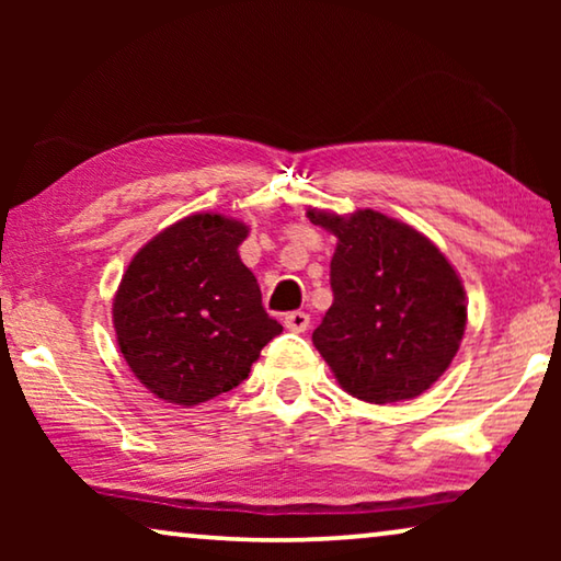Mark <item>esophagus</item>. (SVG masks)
I'll list each match as a JSON object with an SVG mask.
<instances>
[{"mask_svg":"<svg viewBox=\"0 0 561 561\" xmlns=\"http://www.w3.org/2000/svg\"><path fill=\"white\" fill-rule=\"evenodd\" d=\"M283 324H286L290 332H306L311 324V317L306 311H290L286 313V319H283Z\"/></svg>","mask_w":561,"mask_h":561,"instance_id":"esophagus-1","label":"esophagus"}]
</instances>
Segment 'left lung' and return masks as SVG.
Masks as SVG:
<instances>
[{"instance_id": "left-lung-1", "label": "left lung", "mask_w": 561, "mask_h": 561, "mask_svg": "<svg viewBox=\"0 0 561 561\" xmlns=\"http://www.w3.org/2000/svg\"><path fill=\"white\" fill-rule=\"evenodd\" d=\"M336 237L334 301L313 344L340 386L367 403L409 401L442 378L465 334V288L434 242L373 209H309Z\"/></svg>"}]
</instances>
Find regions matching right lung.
<instances>
[{
	"mask_svg": "<svg viewBox=\"0 0 561 561\" xmlns=\"http://www.w3.org/2000/svg\"><path fill=\"white\" fill-rule=\"evenodd\" d=\"M248 227L194 214L145 244L114 296V332L129 370L150 393L196 405L227 393L283 327L240 260Z\"/></svg>",
	"mask_w": 561,
	"mask_h": 561,
	"instance_id": "1",
	"label": "right lung"
}]
</instances>
